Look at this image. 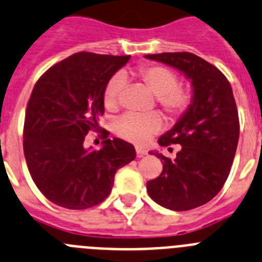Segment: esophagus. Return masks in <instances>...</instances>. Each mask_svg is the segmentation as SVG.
Wrapping results in <instances>:
<instances>
[{"label": "esophagus", "instance_id": "1", "mask_svg": "<svg viewBox=\"0 0 262 262\" xmlns=\"http://www.w3.org/2000/svg\"><path fill=\"white\" fill-rule=\"evenodd\" d=\"M136 152H137V157H138V158H142V157H145L146 154H147V151H146L145 148L138 147V146L136 147Z\"/></svg>", "mask_w": 262, "mask_h": 262}]
</instances>
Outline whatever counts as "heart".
I'll return each mask as SVG.
<instances>
[{
	"label": "heart",
	"mask_w": 262,
	"mask_h": 262,
	"mask_svg": "<svg viewBox=\"0 0 262 262\" xmlns=\"http://www.w3.org/2000/svg\"><path fill=\"white\" fill-rule=\"evenodd\" d=\"M132 75L154 94L157 103L169 119L180 117L192 104V93L187 87L179 84L178 74L169 68L163 65H143L132 73ZM121 89V75H115L107 82L103 93L105 110H116ZM162 126L163 120L157 112L147 115L125 114L115 121L114 130L124 140L143 143L151 134L159 132Z\"/></svg>",
	"instance_id": "1"
}]
</instances>
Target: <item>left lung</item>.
<instances>
[{"label": "left lung", "instance_id": "obj_1", "mask_svg": "<svg viewBox=\"0 0 262 262\" xmlns=\"http://www.w3.org/2000/svg\"><path fill=\"white\" fill-rule=\"evenodd\" d=\"M145 57L180 70L192 82V104L158 140L160 146L180 145V151L175 160L150 151L162 160L163 171L146 184L160 206L190 210L214 199L230 173L240 132L234 94L221 70L189 52Z\"/></svg>", "mask_w": 262, "mask_h": 262}]
</instances>
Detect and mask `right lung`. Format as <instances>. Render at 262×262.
<instances>
[{
  "label": "right lung",
  "instance_id": "1",
  "mask_svg": "<svg viewBox=\"0 0 262 262\" xmlns=\"http://www.w3.org/2000/svg\"><path fill=\"white\" fill-rule=\"evenodd\" d=\"M130 56L79 52L39 78L27 103L23 151L39 190L61 207L83 210L100 204L112 190L115 173L136 158L126 141L107 138L103 147H84L104 114L103 93L111 77Z\"/></svg>",
  "mask_w": 262,
  "mask_h": 262
}]
</instances>
